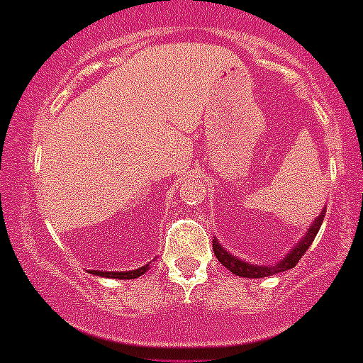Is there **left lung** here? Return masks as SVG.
<instances>
[{"mask_svg": "<svg viewBox=\"0 0 363 363\" xmlns=\"http://www.w3.org/2000/svg\"><path fill=\"white\" fill-rule=\"evenodd\" d=\"M324 216L325 211H322L318 214V218L311 223V227L308 228L304 238L297 242V247L290 252V254L286 255L282 261L275 262V264L270 266H261V264H250V262L242 261V259L234 257L230 252H227L225 248L221 247V242H218V239L214 238L212 241V248H214V254L218 257V261L221 262L225 268L232 272V274L239 275V277H247V279H261V277H268V275H275V274H281V272L290 270L294 266H297V262L301 261V257L304 255V252L310 248V245L313 242L315 235L318 234V228H320L322 221H324Z\"/></svg>", "mask_w": 363, "mask_h": 363, "instance_id": "obj_1", "label": "left lung"}]
</instances>
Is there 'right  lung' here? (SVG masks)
<instances>
[{
  "mask_svg": "<svg viewBox=\"0 0 363 363\" xmlns=\"http://www.w3.org/2000/svg\"><path fill=\"white\" fill-rule=\"evenodd\" d=\"M147 270H149V264H144L142 268H138V270H129V272H99V270H93L91 274L101 275V277H109V279H136V277H140V275H144Z\"/></svg>",
  "mask_w": 363,
  "mask_h": 363,
  "instance_id": "1",
  "label": "right lung"
}]
</instances>
